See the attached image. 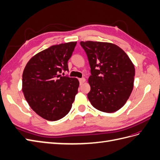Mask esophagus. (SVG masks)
<instances>
[{
  "instance_id": "esophagus-1",
  "label": "esophagus",
  "mask_w": 160,
  "mask_h": 160,
  "mask_svg": "<svg viewBox=\"0 0 160 160\" xmlns=\"http://www.w3.org/2000/svg\"><path fill=\"white\" fill-rule=\"evenodd\" d=\"M85 82V78H81V79H79V83H80L81 85H82Z\"/></svg>"
}]
</instances>
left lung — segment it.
Returning a JSON list of instances; mask_svg holds the SVG:
<instances>
[{
	"instance_id": "1",
	"label": "left lung",
	"mask_w": 160,
	"mask_h": 160,
	"mask_svg": "<svg viewBox=\"0 0 160 160\" xmlns=\"http://www.w3.org/2000/svg\"><path fill=\"white\" fill-rule=\"evenodd\" d=\"M87 54L91 75L88 98L96 109L113 112L127 102L134 87L135 68L124 51L111 42L81 41Z\"/></svg>"
}]
</instances>
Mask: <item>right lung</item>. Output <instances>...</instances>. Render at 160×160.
<instances>
[{"label": "right lung", "mask_w": 160, "mask_h": 160, "mask_svg": "<svg viewBox=\"0 0 160 160\" xmlns=\"http://www.w3.org/2000/svg\"><path fill=\"white\" fill-rule=\"evenodd\" d=\"M77 42L49 47L30 58L22 75V92L31 108L48 121L67 115L78 92L77 78L62 76Z\"/></svg>", "instance_id": "add662e5"}]
</instances>
